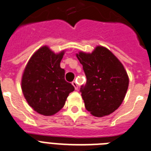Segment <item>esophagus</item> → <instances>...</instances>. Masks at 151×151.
Returning <instances> with one entry per match:
<instances>
[{
	"instance_id": "1",
	"label": "esophagus",
	"mask_w": 151,
	"mask_h": 151,
	"mask_svg": "<svg viewBox=\"0 0 151 151\" xmlns=\"http://www.w3.org/2000/svg\"><path fill=\"white\" fill-rule=\"evenodd\" d=\"M72 85H73V86H74L76 90H78V85H77L76 81H73L72 83Z\"/></svg>"
}]
</instances>
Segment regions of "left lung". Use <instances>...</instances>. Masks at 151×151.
<instances>
[{
    "mask_svg": "<svg viewBox=\"0 0 151 151\" xmlns=\"http://www.w3.org/2000/svg\"><path fill=\"white\" fill-rule=\"evenodd\" d=\"M76 57L83 65L86 83L80 91L86 110L97 117L108 116L123 102L129 79L124 65L107 48L98 45L92 52Z\"/></svg>",
    "mask_w": 151,
    "mask_h": 151,
    "instance_id": "8db88e82",
    "label": "left lung"
}]
</instances>
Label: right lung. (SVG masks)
I'll return each mask as SVG.
<instances>
[{"instance_id":"obj_1","label":"right lung","mask_w":151,"mask_h":151,"mask_svg":"<svg viewBox=\"0 0 151 151\" xmlns=\"http://www.w3.org/2000/svg\"><path fill=\"white\" fill-rule=\"evenodd\" d=\"M65 50L55 53L47 45L39 48L28 60L21 79L23 96L39 114L52 116L64 107L68 94L75 90L65 81L60 61Z\"/></svg>"}]
</instances>
